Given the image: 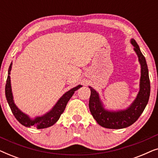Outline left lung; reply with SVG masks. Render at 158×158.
I'll use <instances>...</instances> for the list:
<instances>
[{
  "instance_id": "left-lung-1",
  "label": "left lung",
  "mask_w": 158,
  "mask_h": 158,
  "mask_svg": "<svg viewBox=\"0 0 158 158\" xmlns=\"http://www.w3.org/2000/svg\"><path fill=\"white\" fill-rule=\"evenodd\" d=\"M130 42L133 45L134 50L137 54L141 66L139 90L130 106L125 109L116 111L106 109L98 93L94 88L88 86L90 89L89 100L90 113L99 125L107 129H123L134 124L145 109L150 98V83L146 60L136 41L131 39Z\"/></svg>"
}]
</instances>
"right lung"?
<instances>
[{"label": "right lung", "instance_id": "obj_1", "mask_svg": "<svg viewBox=\"0 0 158 158\" xmlns=\"http://www.w3.org/2000/svg\"><path fill=\"white\" fill-rule=\"evenodd\" d=\"M12 68V62L10 63L9 68H8L7 81L6 84V100L8 101V105L10 108L13 114L19 123L25 126L26 127H34L37 129H44L52 126L57 122L59 119L61 114L63 113L65 109L67 103L70 100L73 95L74 94L75 90H78L80 88L82 87L81 85H77L76 87L73 88L68 91H67L65 94L62 95L60 97L57 102L55 103V105L52 108L50 111L47 112L44 115L36 116L35 118H31L27 114L23 113L21 111L16 105L15 104L14 101V96L12 94L11 89V84H10V71Z\"/></svg>", "mask_w": 158, "mask_h": 158}]
</instances>
